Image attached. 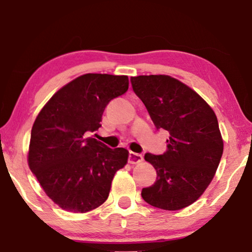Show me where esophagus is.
Wrapping results in <instances>:
<instances>
[{"instance_id": "1", "label": "esophagus", "mask_w": 252, "mask_h": 252, "mask_svg": "<svg viewBox=\"0 0 252 252\" xmlns=\"http://www.w3.org/2000/svg\"><path fill=\"white\" fill-rule=\"evenodd\" d=\"M142 160H143L142 155L130 151L129 155H128V163H130V164H139Z\"/></svg>"}]
</instances>
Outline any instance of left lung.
Wrapping results in <instances>:
<instances>
[{"label":"left lung","mask_w":252,"mask_h":252,"mask_svg":"<svg viewBox=\"0 0 252 252\" xmlns=\"http://www.w3.org/2000/svg\"><path fill=\"white\" fill-rule=\"evenodd\" d=\"M130 82L156 128L170 133L163 155H144L157 178L141 196L155 208L184 209L201 197L221 159L216 113L197 93L170 75H139Z\"/></svg>","instance_id":"8db88e82"}]
</instances>
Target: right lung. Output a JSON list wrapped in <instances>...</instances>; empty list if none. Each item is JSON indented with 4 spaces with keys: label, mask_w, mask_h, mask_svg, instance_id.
<instances>
[{
    "label": "right lung",
    "mask_w": 252,
    "mask_h": 252,
    "mask_svg": "<svg viewBox=\"0 0 252 252\" xmlns=\"http://www.w3.org/2000/svg\"><path fill=\"white\" fill-rule=\"evenodd\" d=\"M127 75L87 73L55 93L31 132L29 166L48 197L66 211L85 213L108 198L112 179L128 159L125 148L89 136L101 127L111 99L128 89Z\"/></svg>",
    "instance_id": "right-lung-1"
}]
</instances>
